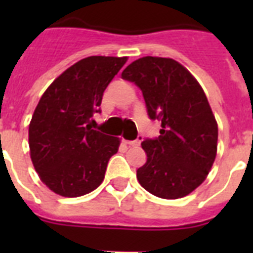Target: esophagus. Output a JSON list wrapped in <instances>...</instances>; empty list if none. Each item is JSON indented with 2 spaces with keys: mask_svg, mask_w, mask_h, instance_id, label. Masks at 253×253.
Masks as SVG:
<instances>
[{
  "mask_svg": "<svg viewBox=\"0 0 253 253\" xmlns=\"http://www.w3.org/2000/svg\"><path fill=\"white\" fill-rule=\"evenodd\" d=\"M123 142L131 147H138L140 144V139H135V140H126V139H123Z\"/></svg>",
  "mask_w": 253,
  "mask_h": 253,
  "instance_id": "34e87169",
  "label": "esophagus"
}]
</instances>
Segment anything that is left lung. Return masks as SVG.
I'll return each instance as SVG.
<instances>
[{
  "label": "left lung",
  "instance_id": "1",
  "mask_svg": "<svg viewBox=\"0 0 253 253\" xmlns=\"http://www.w3.org/2000/svg\"><path fill=\"white\" fill-rule=\"evenodd\" d=\"M123 80L142 90L147 113L162 122L160 135L146 139V164L136 170L147 192L166 200L188 196L205 181L216 156L218 125L204 89L173 59L132 61Z\"/></svg>",
  "mask_w": 253,
  "mask_h": 253
}]
</instances>
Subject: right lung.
Listing matches in <instances>:
<instances>
[{"mask_svg": "<svg viewBox=\"0 0 253 253\" xmlns=\"http://www.w3.org/2000/svg\"><path fill=\"white\" fill-rule=\"evenodd\" d=\"M127 57L89 56L61 73L43 93L29 126L30 156L41 180L53 193L80 197L105 178L119 138L90 125L107 85Z\"/></svg>", "mask_w": 253, "mask_h": 253, "instance_id": "add662e5", "label": "right lung"}]
</instances>
